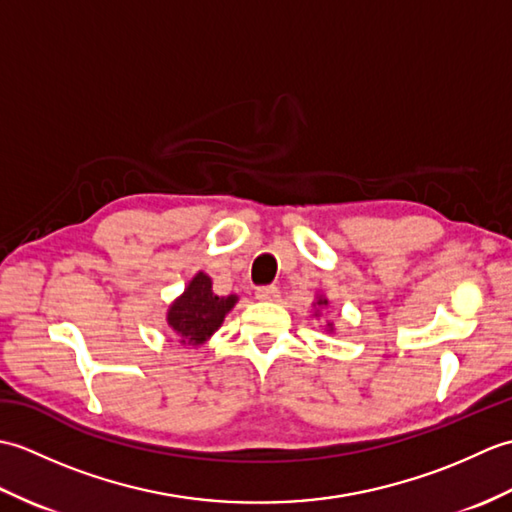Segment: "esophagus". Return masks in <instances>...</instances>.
Returning <instances> with one entry per match:
<instances>
[{
  "instance_id": "34e87169",
  "label": "esophagus",
  "mask_w": 512,
  "mask_h": 512,
  "mask_svg": "<svg viewBox=\"0 0 512 512\" xmlns=\"http://www.w3.org/2000/svg\"><path fill=\"white\" fill-rule=\"evenodd\" d=\"M255 297L259 301H277L279 299V290L275 286H262V288H257Z\"/></svg>"
}]
</instances>
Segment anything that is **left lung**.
Returning <instances> with one entry per match:
<instances>
[{
    "label": "left lung",
    "mask_w": 512,
    "mask_h": 512,
    "mask_svg": "<svg viewBox=\"0 0 512 512\" xmlns=\"http://www.w3.org/2000/svg\"><path fill=\"white\" fill-rule=\"evenodd\" d=\"M317 306H328V299H319Z\"/></svg>",
    "instance_id": "obj_1"
}]
</instances>
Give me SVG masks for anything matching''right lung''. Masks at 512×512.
<instances>
[{"mask_svg": "<svg viewBox=\"0 0 512 512\" xmlns=\"http://www.w3.org/2000/svg\"><path fill=\"white\" fill-rule=\"evenodd\" d=\"M237 297H217L211 290V279L198 273L169 308V328L176 332L182 343L200 345L220 328L226 312L235 306Z\"/></svg>", "mask_w": 512, "mask_h": 512, "instance_id": "obj_1", "label": "right lung"}]
</instances>
